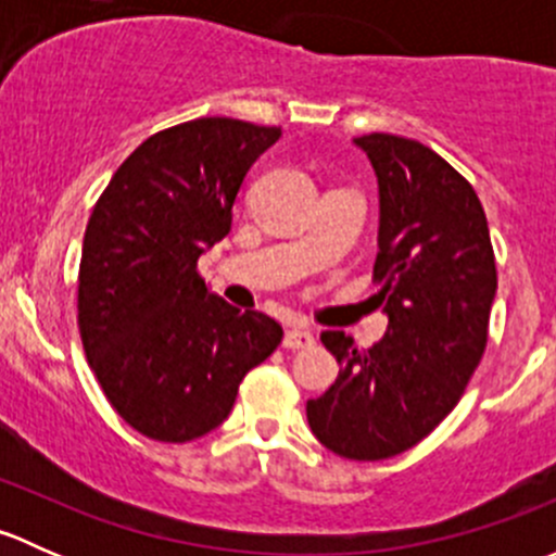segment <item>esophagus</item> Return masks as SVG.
Here are the masks:
<instances>
[{"mask_svg": "<svg viewBox=\"0 0 556 556\" xmlns=\"http://www.w3.org/2000/svg\"><path fill=\"white\" fill-rule=\"evenodd\" d=\"M288 350H306V346L314 344V333L306 328H290L288 333H285V341H282Z\"/></svg>", "mask_w": 556, "mask_h": 556, "instance_id": "esophagus-1", "label": "esophagus"}]
</instances>
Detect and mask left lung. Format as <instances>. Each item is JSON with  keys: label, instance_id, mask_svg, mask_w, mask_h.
Listing matches in <instances>:
<instances>
[{"label": "left lung", "instance_id": "8db88e82", "mask_svg": "<svg viewBox=\"0 0 556 556\" xmlns=\"http://www.w3.org/2000/svg\"><path fill=\"white\" fill-rule=\"evenodd\" d=\"M379 182L374 282L387 333L357 350L344 330H325L341 371L306 401L323 446L346 459H387L433 433L457 406L486 346L497 290L484 206L439 153L395 134L355 139Z\"/></svg>", "mask_w": 556, "mask_h": 556}]
</instances>
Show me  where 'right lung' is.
Segmentation results:
<instances>
[{"label":"right lung","mask_w":556,"mask_h":556,"mask_svg":"<svg viewBox=\"0 0 556 556\" xmlns=\"http://www.w3.org/2000/svg\"><path fill=\"white\" fill-rule=\"evenodd\" d=\"M282 128L199 117L144 139L112 174L83 239L77 325L117 414L185 444L223 425L282 325L210 293L195 263L231 231L250 166Z\"/></svg>","instance_id":"obj_1"}]
</instances>
